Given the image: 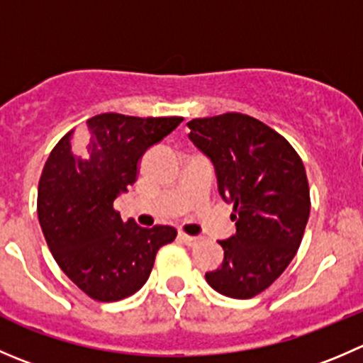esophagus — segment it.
<instances>
[{
  "label": "esophagus",
  "mask_w": 363,
  "mask_h": 363,
  "mask_svg": "<svg viewBox=\"0 0 363 363\" xmlns=\"http://www.w3.org/2000/svg\"><path fill=\"white\" fill-rule=\"evenodd\" d=\"M179 239H181V241L188 246L196 245V242L200 241L199 235H189V234H186V232H179Z\"/></svg>",
  "instance_id": "1"
}]
</instances>
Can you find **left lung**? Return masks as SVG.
Listing matches in <instances>:
<instances>
[{
  "instance_id": "8db88e82",
  "label": "left lung",
  "mask_w": 363,
  "mask_h": 363,
  "mask_svg": "<svg viewBox=\"0 0 363 363\" xmlns=\"http://www.w3.org/2000/svg\"><path fill=\"white\" fill-rule=\"evenodd\" d=\"M189 140L211 157L221 199L234 206L235 234L218 241L223 262L206 273L214 291L248 300L296 255L311 214L303 161L282 135L245 113L193 118Z\"/></svg>"
}]
</instances>
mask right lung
I'll return each instance as SVG.
<instances>
[{"label": "right lung", "mask_w": 363, "mask_h": 363, "mask_svg": "<svg viewBox=\"0 0 363 363\" xmlns=\"http://www.w3.org/2000/svg\"><path fill=\"white\" fill-rule=\"evenodd\" d=\"M182 117L101 113L79 136L69 131L49 154L38 181L37 214L62 271L96 301H118L142 289L157 250L175 239L168 225L124 221L113 202L138 177L149 147Z\"/></svg>", "instance_id": "1"}]
</instances>
